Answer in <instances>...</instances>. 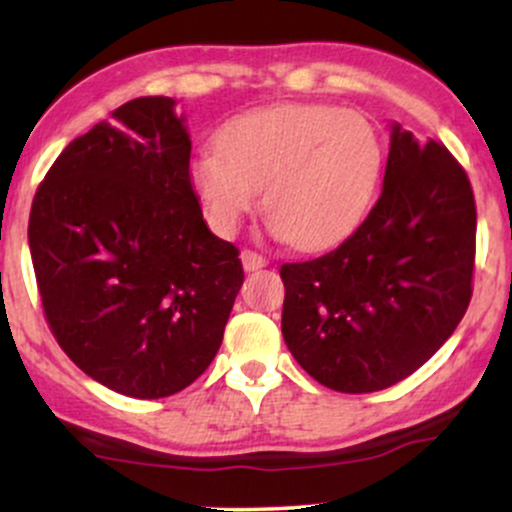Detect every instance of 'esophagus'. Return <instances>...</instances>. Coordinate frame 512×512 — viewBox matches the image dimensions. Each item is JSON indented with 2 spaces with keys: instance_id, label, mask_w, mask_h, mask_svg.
<instances>
[{
  "instance_id": "esophagus-1",
  "label": "esophagus",
  "mask_w": 512,
  "mask_h": 512,
  "mask_svg": "<svg viewBox=\"0 0 512 512\" xmlns=\"http://www.w3.org/2000/svg\"><path fill=\"white\" fill-rule=\"evenodd\" d=\"M240 260H243L245 272H255V269H262L267 264V257H262L260 252L255 250H243L240 252Z\"/></svg>"
}]
</instances>
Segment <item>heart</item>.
Here are the masks:
<instances>
[{"mask_svg":"<svg viewBox=\"0 0 512 512\" xmlns=\"http://www.w3.org/2000/svg\"><path fill=\"white\" fill-rule=\"evenodd\" d=\"M380 170L383 139L366 115L281 103L228 120L216 149L197 151L190 161V185L219 236L238 231L262 187L276 236L320 248L361 221Z\"/></svg>","mask_w":512,"mask_h":512,"instance_id":"obj_1","label":"heart"}]
</instances>
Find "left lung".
<instances>
[{
	"label": "left lung",
	"instance_id": "8db88e82",
	"mask_svg": "<svg viewBox=\"0 0 512 512\" xmlns=\"http://www.w3.org/2000/svg\"><path fill=\"white\" fill-rule=\"evenodd\" d=\"M477 204L443 144L392 127L383 192L342 245L281 264V332L320 385L378 392L421 368L472 298Z\"/></svg>",
	"mask_w": 512,
	"mask_h": 512
}]
</instances>
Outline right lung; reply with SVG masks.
<instances>
[{"instance_id":"add662e5","label":"right lung","mask_w":512,"mask_h":512,"mask_svg":"<svg viewBox=\"0 0 512 512\" xmlns=\"http://www.w3.org/2000/svg\"><path fill=\"white\" fill-rule=\"evenodd\" d=\"M173 98H134L57 156L33 197L28 245L57 344L93 380L175 395L219 351L243 284L190 185Z\"/></svg>"}]
</instances>
